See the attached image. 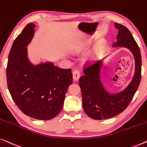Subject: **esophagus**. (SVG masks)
I'll return each mask as SVG.
<instances>
[{"instance_id": "1", "label": "esophagus", "mask_w": 147, "mask_h": 147, "mask_svg": "<svg viewBox=\"0 0 147 147\" xmlns=\"http://www.w3.org/2000/svg\"><path fill=\"white\" fill-rule=\"evenodd\" d=\"M73 80H75V81L79 79L80 78L79 71H77V70H74V71L73 72Z\"/></svg>"}]
</instances>
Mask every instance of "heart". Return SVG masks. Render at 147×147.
I'll list each match as a JSON object with an SVG mask.
<instances>
[{"label": "heart", "instance_id": "heart-1", "mask_svg": "<svg viewBox=\"0 0 147 147\" xmlns=\"http://www.w3.org/2000/svg\"><path fill=\"white\" fill-rule=\"evenodd\" d=\"M98 48H96V49H95L93 51V52H92V53L91 57H94L95 56H96V55H97V53H98Z\"/></svg>", "mask_w": 147, "mask_h": 147}]
</instances>
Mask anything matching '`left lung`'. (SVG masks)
I'll return each instance as SVG.
<instances>
[{"instance_id":"left-lung-1","label":"left lung","mask_w":147,"mask_h":147,"mask_svg":"<svg viewBox=\"0 0 147 147\" xmlns=\"http://www.w3.org/2000/svg\"><path fill=\"white\" fill-rule=\"evenodd\" d=\"M119 30L117 41L113 47H125L133 54L135 59V73L125 89L111 93L105 89L100 78L104 59L84 70L79 79L82 107L88 117L95 120L111 119L120 114L128 107L139 86L141 78V55L139 47L129 29L122 24L115 23Z\"/></svg>"}]
</instances>
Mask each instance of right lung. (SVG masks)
Instances as JSON below:
<instances>
[{
  "label": "right lung",
  "mask_w": 147,
  "mask_h": 147,
  "mask_svg": "<svg viewBox=\"0 0 147 147\" xmlns=\"http://www.w3.org/2000/svg\"><path fill=\"white\" fill-rule=\"evenodd\" d=\"M34 23L26 25L16 37L9 55L7 79L12 99L22 113L38 120H50L63 108L66 92L73 83L71 69L52 62L34 65L27 46L34 34Z\"/></svg>",
  "instance_id": "add662e5"
}]
</instances>
